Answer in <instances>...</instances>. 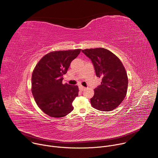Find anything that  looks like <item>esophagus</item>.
<instances>
[{
	"label": "esophagus",
	"mask_w": 158,
	"mask_h": 158,
	"mask_svg": "<svg viewBox=\"0 0 158 158\" xmlns=\"http://www.w3.org/2000/svg\"><path fill=\"white\" fill-rule=\"evenodd\" d=\"M79 90H80L81 91H83L84 90H85V87H83V86H82V85H79Z\"/></svg>",
	"instance_id": "obj_1"
}]
</instances>
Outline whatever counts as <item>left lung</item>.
Here are the masks:
<instances>
[{
  "label": "left lung",
  "instance_id": "8db88e82",
  "mask_svg": "<svg viewBox=\"0 0 158 158\" xmlns=\"http://www.w3.org/2000/svg\"><path fill=\"white\" fill-rule=\"evenodd\" d=\"M91 60L97 77H101L100 85L94 89L90 99L92 106L101 111L116 108L126 97L128 79L126 69L119 59L104 48L81 51Z\"/></svg>",
  "mask_w": 158,
  "mask_h": 158
}]
</instances>
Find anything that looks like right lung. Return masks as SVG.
<instances>
[{
    "mask_svg": "<svg viewBox=\"0 0 158 158\" xmlns=\"http://www.w3.org/2000/svg\"><path fill=\"white\" fill-rule=\"evenodd\" d=\"M80 52L79 49L51 52L39 60L32 73V95L39 107L51 117H64L74 109L78 86L62 82L63 75Z\"/></svg>",
    "mask_w": 158,
    "mask_h": 158,
    "instance_id": "add662e5",
    "label": "right lung"
}]
</instances>
